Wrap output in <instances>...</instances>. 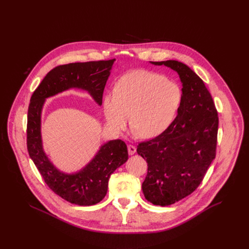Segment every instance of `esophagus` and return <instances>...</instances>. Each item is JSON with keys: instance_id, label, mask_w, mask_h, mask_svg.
Wrapping results in <instances>:
<instances>
[{"instance_id": "34e87169", "label": "esophagus", "mask_w": 249, "mask_h": 249, "mask_svg": "<svg viewBox=\"0 0 249 249\" xmlns=\"http://www.w3.org/2000/svg\"><path fill=\"white\" fill-rule=\"evenodd\" d=\"M127 149H128L129 155H134V154L136 153V148H135L133 145H128Z\"/></svg>"}]
</instances>
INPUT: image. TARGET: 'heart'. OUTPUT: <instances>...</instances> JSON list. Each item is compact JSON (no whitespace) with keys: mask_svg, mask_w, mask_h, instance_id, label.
Returning <instances> with one entry per match:
<instances>
[{"mask_svg":"<svg viewBox=\"0 0 249 249\" xmlns=\"http://www.w3.org/2000/svg\"><path fill=\"white\" fill-rule=\"evenodd\" d=\"M181 99L175 83L144 70L124 75L115 86V92L103 98L107 123L115 130L131 127L142 138H153L171 122Z\"/></svg>","mask_w":249,"mask_h":249,"instance_id":"heart-1","label":"heart"}]
</instances>
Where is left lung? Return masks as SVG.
<instances>
[{"instance_id": "left-lung-1", "label": "left lung", "mask_w": 249, "mask_h": 249, "mask_svg": "<svg viewBox=\"0 0 249 249\" xmlns=\"http://www.w3.org/2000/svg\"><path fill=\"white\" fill-rule=\"evenodd\" d=\"M178 73L182 94L177 116L159 136L142 142L137 153L148 163L142 184L154 205L169 206L193 193L216 158L219 117L214 100L204 82L185 64L152 62Z\"/></svg>"}]
</instances>
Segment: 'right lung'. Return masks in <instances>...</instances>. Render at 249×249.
Instances as JSON below:
<instances>
[{
	"label": "right lung",
	"mask_w": 249,
	"mask_h": 249,
	"mask_svg": "<svg viewBox=\"0 0 249 249\" xmlns=\"http://www.w3.org/2000/svg\"><path fill=\"white\" fill-rule=\"evenodd\" d=\"M115 59L70 63L52 69L31 95L27 112L26 144L29 157L47 186L66 201L91 206L107 193L110 175L128 160L127 146L113 140L101 147L95 158L80 172L65 174L50 162L42 149L40 114L45 98L71 88L88 90L101 105L103 90Z\"/></svg>",
	"instance_id": "obj_1"
}]
</instances>
